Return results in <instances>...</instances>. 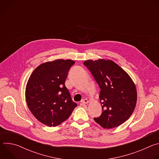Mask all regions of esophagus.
Returning <instances> with one entry per match:
<instances>
[{"mask_svg":"<svg viewBox=\"0 0 159 159\" xmlns=\"http://www.w3.org/2000/svg\"><path fill=\"white\" fill-rule=\"evenodd\" d=\"M89 102V100L87 99H84L82 101H81V104H87Z\"/></svg>","mask_w":159,"mask_h":159,"instance_id":"34e87169","label":"esophagus"}]
</instances>
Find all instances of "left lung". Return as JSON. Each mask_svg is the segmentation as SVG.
Wrapping results in <instances>:
<instances>
[{"mask_svg":"<svg viewBox=\"0 0 159 159\" xmlns=\"http://www.w3.org/2000/svg\"><path fill=\"white\" fill-rule=\"evenodd\" d=\"M84 65L101 89L99 99L102 112L94 120L106 129L121 125L130 117L137 104V88L133 80L111 60H89Z\"/></svg>","mask_w":159,"mask_h":159,"instance_id":"1","label":"left lung"}]
</instances>
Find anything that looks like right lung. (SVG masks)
<instances>
[{"instance_id":"right-lung-1","label":"right lung","mask_w":159,"mask_h":159,"mask_svg":"<svg viewBox=\"0 0 159 159\" xmlns=\"http://www.w3.org/2000/svg\"><path fill=\"white\" fill-rule=\"evenodd\" d=\"M72 60L58 59L36 67L26 87V100L34 116L48 126H57L70 117L77 106L65 83Z\"/></svg>"}]
</instances>
